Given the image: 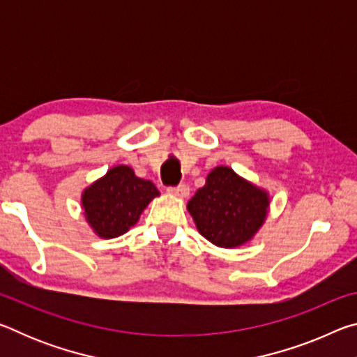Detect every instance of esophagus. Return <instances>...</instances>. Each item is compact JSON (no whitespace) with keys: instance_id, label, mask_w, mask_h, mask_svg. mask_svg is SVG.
Wrapping results in <instances>:
<instances>
[{"instance_id":"esophagus-1","label":"esophagus","mask_w":357,"mask_h":357,"mask_svg":"<svg viewBox=\"0 0 357 357\" xmlns=\"http://www.w3.org/2000/svg\"><path fill=\"white\" fill-rule=\"evenodd\" d=\"M168 192H170L172 195L178 197V198H187V197H189V193H190V189H189V185L179 184L178 187H170Z\"/></svg>"}]
</instances>
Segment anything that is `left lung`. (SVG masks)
<instances>
[{"label":"left lung","instance_id":"obj_1","mask_svg":"<svg viewBox=\"0 0 357 357\" xmlns=\"http://www.w3.org/2000/svg\"><path fill=\"white\" fill-rule=\"evenodd\" d=\"M269 193L241 178L233 168L211 170L206 184L187 203L202 236L223 249L244 245L268 217Z\"/></svg>","mask_w":357,"mask_h":357}]
</instances>
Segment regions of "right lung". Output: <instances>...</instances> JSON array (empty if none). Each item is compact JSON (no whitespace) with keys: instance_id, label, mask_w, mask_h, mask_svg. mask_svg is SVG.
Returning <instances> with one entry per match:
<instances>
[{"instance_id":"1","label":"right lung","mask_w":357,"mask_h":357,"mask_svg":"<svg viewBox=\"0 0 357 357\" xmlns=\"http://www.w3.org/2000/svg\"><path fill=\"white\" fill-rule=\"evenodd\" d=\"M157 187L138 178L129 165H116L82 193L84 219L99 238H118L140 219L144 208L159 197Z\"/></svg>"}]
</instances>
